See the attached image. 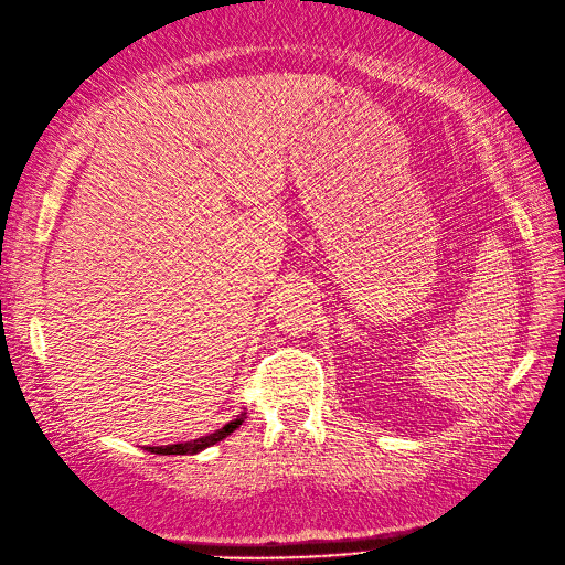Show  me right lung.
I'll use <instances>...</instances> for the list:
<instances>
[{
    "label": "right lung",
    "mask_w": 565,
    "mask_h": 565,
    "mask_svg": "<svg viewBox=\"0 0 565 565\" xmlns=\"http://www.w3.org/2000/svg\"><path fill=\"white\" fill-rule=\"evenodd\" d=\"M244 419H246V412H241V414H236V419L224 424L222 429H216V431L206 434V436H200V439H192V441H185V444H170V446H148L146 451L158 454V456H188V454H200V451H204V448H210V446L218 444L222 439H226L228 434H232L234 429L241 427V424H244Z\"/></svg>",
    "instance_id": "right-lung-1"
}]
</instances>
